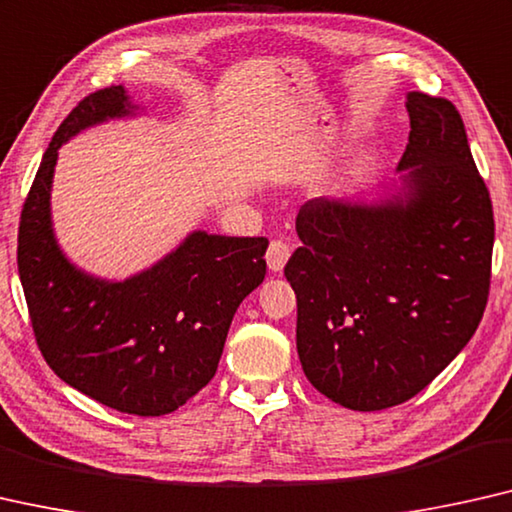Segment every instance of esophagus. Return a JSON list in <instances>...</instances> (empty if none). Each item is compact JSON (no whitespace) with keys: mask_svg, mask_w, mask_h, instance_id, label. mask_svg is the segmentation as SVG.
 Segmentation results:
<instances>
[{"mask_svg":"<svg viewBox=\"0 0 512 512\" xmlns=\"http://www.w3.org/2000/svg\"><path fill=\"white\" fill-rule=\"evenodd\" d=\"M289 257H292V246H289V243L271 241L269 250H266V266H269L271 273H280L285 269Z\"/></svg>","mask_w":512,"mask_h":512,"instance_id":"34e87169","label":"esophagus"}]
</instances>
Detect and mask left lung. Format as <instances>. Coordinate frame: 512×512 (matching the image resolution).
Segmentation results:
<instances>
[{
    "label": "left lung",
    "mask_w": 512,
    "mask_h": 512,
    "mask_svg": "<svg viewBox=\"0 0 512 512\" xmlns=\"http://www.w3.org/2000/svg\"><path fill=\"white\" fill-rule=\"evenodd\" d=\"M407 112L398 181L372 202H305L285 266L305 377L354 411L421 393L467 347L490 294L492 202L460 112L421 91Z\"/></svg>",
    "instance_id": "obj_1"
}]
</instances>
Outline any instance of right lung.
I'll use <instances>...</instances> for the list:
<instances>
[{
	"label": "right lung",
	"instance_id": "1",
	"mask_svg": "<svg viewBox=\"0 0 512 512\" xmlns=\"http://www.w3.org/2000/svg\"><path fill=\"white\" fill-rule=\"evenodd\" d=\"M137 110L124 87H108L80 101L57 128L22 207L18 273L38 349L59 379L121 414L163 416L216 375L236 308L266 276L269 241L195 230L126 280L78 269L52 227L59 149Z\"/></svg>",
	"mask_w": 512,
	"mask_h": 512
}]
</instances>
